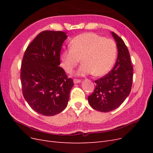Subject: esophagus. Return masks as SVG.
<instances>
[{
	"label": "esophagus",
	"mask_w": 153,
	"mask_h": 153,
	"mask_svg": "<svg viewBox=\"0 0 153 153\" xmlns=\"http://www.w3.org/2000/svg\"><path fill=\"white\" fill-rule=\"evenodd\" d=\"M73 82L75 84H78V83H80L81 82V80H79V79H76V78H75V79L73 80Z\"/></svg>",
	"instance_id": "34e87169"
}]
</instances>
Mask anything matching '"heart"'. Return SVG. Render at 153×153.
I'll return each mask as SVG.
<instances>
[{
	"instance_id": "heart-1",
	"label": "heart",
	"mask_w": 153,
	"mask_h": 153,
	"mask_svg": "<svg viewBox=\"0 0 153 153\" xmlns=\"http://www.w3.org/2000/svg\"><path fill=\"white\" fill-rule=\"evenodd\" d=\"M71 47L61 53L62 68L71 73L81 61V66L75 75L84 76L90 74L102 76L112 68L117 53V47L112 39L105 38L92 32L76 36L70 43Z\"/></svg>"
}]
</instances>
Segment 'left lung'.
<instances>
[{"label": "left lung", "instance_id": "obj_1", "mask_svg": "<svg viewBox=\"0 0 153 153\" xmlns=\"http://www.w3.org/2000/svg\"><path fill=\"white\" fill-rule=\"evenodd\" d=\"M117 43V59L114 68L100 79L95 80L93 93L88 96L92 108L101 112L116 109L126 99L131 89L133 68L130 55L123 40L111 32Z\"/></svg>", "mask_w": 153, "mask_h": 153}]
</instances>
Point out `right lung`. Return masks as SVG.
I'll list each match as a JSON object with an SVG mask.
<instances>
[{
	"label": "right lung",
	"instance_id": "right-lung-1",
	"mask_svg": "<svg viewBox=\"0 0 153 153\" xmlns=\"http://www.w3.org/2000/svg\"><path fill=\"white\" fill-rule=\"evenodd\" d=\"M62 31L41 32L27 47L21 66L22 93L38 113L53 116L68 105L73 81L60 65V53L66 39Z\"/></svg>",
	"mask_w": 153,
	"mask_h": 153
}]
</instances>
